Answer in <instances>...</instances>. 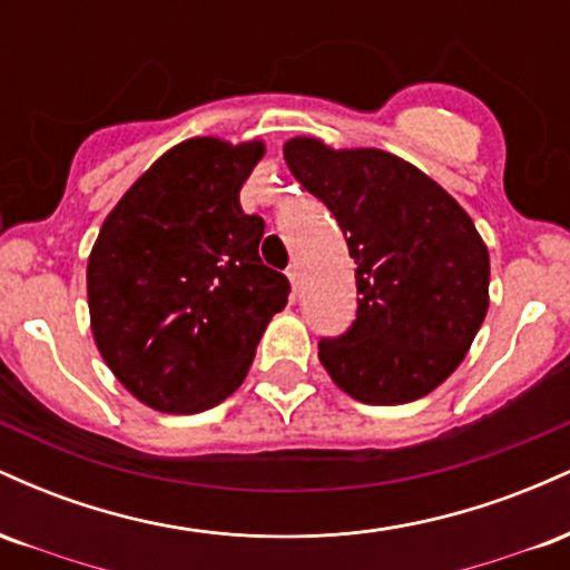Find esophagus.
Masks as SVG:
<instances>
[{"label":"esophagus","mask_w":570,"mask_h":570,"mask_svg":"<svg viewBox=\"0 0 570 570\" xmlns=\"http://www.w3.org/2000/svg\"><path fill=\"white\" fill-rule=\"evenodd\" d=\"M286 276H289L292 289H294V294H297L299 292V284H303V271H299V265L286 267Z\"/></svg>","instance_id":"1"}]
</instances>
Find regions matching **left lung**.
I'll return each instance as SVG.
<instances>
[{
  "label": "left lung",
  "instance_id": "8db88e82",
  "mask_svg": "<svg viewBox=\"0 0 570 570\" xmlns=\"http://www.w3.org/2000/svg\"><path fill=\"white\" fill-rule=\"evenodd\" d=\"M294 179L337 219L356 263V322L318 358L345 394L404 404L453 375L488 313L490 257L444 189L383 149L289 139Z\"/></svg>",
  "mask_w": 570,
  "mask_h": 570
}]
</instances>
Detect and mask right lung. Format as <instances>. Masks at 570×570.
<instances>
[{"label":"right lung","instance_id":"obj_1","mask_svg":"<svg viewBox=\"0 0 570 570\" xmlns=\"http://www.w3.org/2000/svg\"><path fill=\"white\" fill-rule=\"evenodd\" d=\"M263 141L168 149L104 219L88 259L90 330L139 402L203 412L244 383L289 281L259 259L265 222L240 208Z\"/></svg>","mask_w":570,"mask_h":570}]
</instances>
